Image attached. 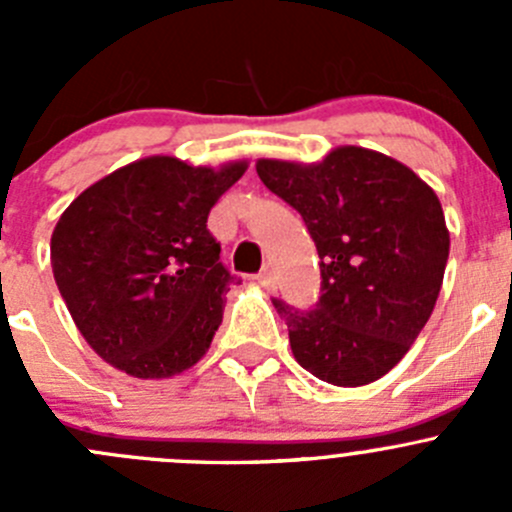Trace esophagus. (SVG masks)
Masks as SVG:
<instances>
[{"label": "esophagus", "instance_id": "obj_1", "mask_svg": "<svg viewBox=\"0 0 512 512\" xmlns=\"http://www.w3.org/2000/svg\"><path fill=\"white\" fill-rule=\"evenodd\" d=\"M257 280H260V285L267 289H275V285H277V277H275V270H272V267H262L260 275H257Z\"/></svg>", "mask_w": 512, "mask_h": 512}]
</instances>
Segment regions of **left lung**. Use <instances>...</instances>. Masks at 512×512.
I'll use <instances>...</instances> for the list:
<instances>
[{"label": "left lung", "mask_w": 512, "mask_h": 512, "mask_svg": "<svg viewBox=\"0 0 512 512\" xmlns=\"http://www.w3.org/2000/svg\"><path fill=\"white\" fill-rule=\"evenodd\" d=\"M257 175L302 215L319 252V302L272 299L294 359L334 386L389 374L441 292L451 240L436 193L399 160L356 146L317 165L257 160Z\"/></svg>", "instance_id": "left-lung-1"}]
</instances>
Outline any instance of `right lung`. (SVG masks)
I'll return each instance as SVG.
<instances>
[{"label": "right lung", "mask_w": 512, "mask_h": 512, "mask_svg": "<svg viewBox=\"0 0 512 512\" xmlns=\"http://www.w3.org/2000/svg\"><path fill=\"white\" fill-rule=\"evenodd\" d=\"M247 165L193 168L153 156L86 188L54 227L51 267L91 349L136 379H165L208 352L223 294L210 208Z\"/></svg>", "instance_id": "1"}]
</instances>
